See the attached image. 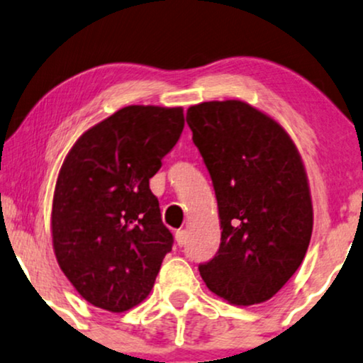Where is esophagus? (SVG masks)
I'll list each match as a JSON object with an SVG mask.
<instances>
[{
    "label": "esophagus",
    "instance_id": "esophagus-1",
    "mask_svg": "<svg viewBox=\"0 0 363 363\" xmlns=\"http://www.w3.org/2000/svg\"><path fill=\"white\" fill-rule=\"evenodd\" d=\"M175 240L178 242V246H185L186 240H188V231L186 230H178L175 233Z\"/></svg>",
    "mask_w": 363,
    "mask_h": 363
}]
</instances>
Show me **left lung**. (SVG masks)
I'll return each instance as SVG.
<instances>
[{
    "label": "left lung",
    "mask_w": 363,
    "mask_h": 363,
    "mask_svg": "<svg viewBox=\"0 0 363 363\" xmlns=\"http://www.w3.org/2000/svg\"><path fill=\"white\" fill-rule=\"evenodd\" d=\"M186 122L221 223L220 250L198 267L201 279L231 304L271 299L299 269L314 225L299 152L274 118L241 101L191 106Z\"/></svg>",
    "instance_id": "1"
}]
</instances>
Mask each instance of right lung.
I'll use <instances>...</instances> for the list:
<instances>
[{
	"label": "right lung",
	"instance_id": "obj_1",
	"mask_svg": "<svg viewBox=\"0 0 363 363\" xmlns=\"http://www.w3.org/2000/svg\"><path fill=\"white\" fill-rule=\"evenodd\" d=\"M185 127L182 107L128 106L84 132L59 172L52 246L92 306L132 309L150 294L173 236L150 178Z\"/></svg>",
	"mask_w": 363,
	"mask_h": 363
}]
</instances>
